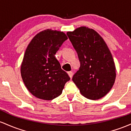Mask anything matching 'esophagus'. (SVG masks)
Segmentation results:
<instances>
[{
  "instance_id": "1",
  "label": "esophagus",
  "mask_w": 131,
  "mask_h": 131,
  "mask_svg": "<svg viewBox=\"0 0 131 131\" xmlns=\"http://www.w3.org/2000/svg\"><path fill=\"white\" fill-rule=\"evenodd\" d=\"M68 75H69L70 79H72V76H73V72H71V71L68 72Z\"/></svg>"
}]
</instances>
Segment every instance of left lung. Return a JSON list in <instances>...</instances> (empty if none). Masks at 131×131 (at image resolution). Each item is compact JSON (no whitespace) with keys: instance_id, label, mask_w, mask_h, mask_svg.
<instances>
[{"instance_id":"8db88e82","label":"left lung","mask_w":131,"mask_h":131,"mask_svg":"<svg viewBox=\"0 0 131 131\" xmlns=\"http://www.w3.org/2000/svg\"><path fill=\"white\" fill-rule=\"evenodd\" d=\"M67 35L77 51L80 67L72 80L80 93L90 100L105 96L116 79V67L109 48L96 31L81 26Z\"/></svg>"}]
</instances>
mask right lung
I'll use <instances>...</instances> for the list:
<instances>
[{"instance_id":"right-lung-1","label":"right lung","mask_w":131,"mask_h":131,"mask_svg":"<svg viewBox=\"0 0 131 131\" xmlns=\"http://www.w3.org/2000/svg\"><path fill=\"white\" fill-rule=\"evenodd\" d=\"M67 39L62 31L47 29L34 37L26 48L21 65L26 87L35 97L51 100L61 95L70 80L55 54Z\"/></svg>"}]
</instances>
